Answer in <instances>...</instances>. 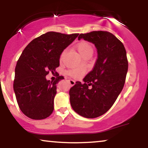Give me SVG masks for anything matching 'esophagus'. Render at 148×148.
Instances as JSON below:
<instances>
[{"instance_id":"esophagus-1","label":"esophagus","mask_w":148,"mask_h":148,"mask_svg":"<svg viewBox=\"0 0 148 148\" xmlns=\"http://www.w3.org/2000/svg\"><path fill=\"white\" fill-rule=\"evenodd\" d=\"M69 82L71 86H73L75 84V81L73 80V79H69Z\"/></svg>"}]
</instances>
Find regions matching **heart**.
<instances>
[{"mask_svg": "<svg viewBox=\"0 0 148 148\" xmlns=\"http://www.w3.org/2000/svg\"><path fill=\"white\" fill-rule=\"evenodd\" d=\"M77 50L81 56L82 57H84L85 56L87 55H92L93 54V47L88 42L82 41L79 43L76 46ZM64 54H65V50H64L60 54V59L62 60V58L64 57ZM85 73V69L82 68H78V69H74L69 71V73L71 76L73 77L78 78L80 76H82L83 74Z\"/></svg>", "mask_w": 148, "mask_h": 148, "instance_id": "b5f03b06", "label": "heart"}]
</instances>
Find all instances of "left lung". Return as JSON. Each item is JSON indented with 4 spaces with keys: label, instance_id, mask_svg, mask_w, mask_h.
<instances>
[{
    "label": "left lung",
    "instance_id": "left-lung-1",
    "mask_svg": "<svg viewBox=\"0 0 148 148\" xmlns=\"http://www.w3.org/2000/svg\"><path fill=\"white\" fill-rule=\"evenodd\" d=\"M81 39L94 44L98 58L84 84L77 82L70 89V103L80 116L96 118L112 107L123 90L128 71L127 53L122 42L110 32L82 34Z\"/></svg>",
    "mask_w": 148,
    "mask_h": 148
}]
</instances>
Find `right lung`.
<instances>
[{
	"label": "right lung",
	"instance_id": "right-lung-1",
	"mask_svg": "<svg viewBox=\"0 0 148 148\" xmlns=\"http://www.w3.org/2000/svg\"><path fill=\"white\" fill-rule=\"evenodd\" d=\"M49 32L32 40L23 50L15 70L13 90L21 112L34 120L47 118L54 110L56 84L46 76L55 72L60 64V54L77 37Z\"/></svg>",
	"mask_w": 148,
	"mask_h": 148
}]
</instances>
